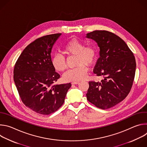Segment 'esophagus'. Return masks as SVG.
I'll return each instance as SVG.
<instances>
[{
	"label": "esophagus",
	"mask_w": 147,
	"mask_h": 147,
	"mask_svg": "<svg viewBox=\"0 0 147 147\" xmlns=\"http://www.w3.org/2000/svg\"><path fill=\"white\" fill-rule=\"evenodd\" d=\"M79 81H74V82H72V84H79Z\"/></svg>",
	"instance_id": "34e87169"
}]
</instances>
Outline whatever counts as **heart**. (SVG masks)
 Masks as SVG:
<instances>
[{
	"label": "heart",
	"mask_w": 147,
	"mask_h": 147,
	"mask_svg": "<svg viewBox=\"0 0 147 147\" xmlns=\"http://www.w3.org/2000/svg\"><path fill=\"white\" fill-rule=\"evenodd\" d=\"M63 49L66 54L77 56L76 65L77 66L74 69L68 70L63 76V80L67 82H74L84 79L88 71L87 65H92L96 58V48L92 45L85 46L82 42L73 38L67 42ZM52 64L57 71H63L66 69L65 58L60 54L54 55Z\"/></svg>",
	"instance_id": "heart-1"
}]
</instances>
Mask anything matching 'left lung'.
<instances>
[{
  "label": "left lung",
  "instance_id": "8db88e82",
  "mask_svg": "<svg viewBox=\"0 0 147 147\" xmlns=\"http://www.w3.org/2000/svg\"><path fill=\"white\" fill-rule=\"evenodd\" d=\"M99 48V57L94 73L103 78L90 81L88 101L102 109L111 108L127 96L134 79L136 62L125 42L115 34L96 30L86 34Z\"/></svg>",
  "mask_w": 147,
  "mask_h": 147
}]
</instances>
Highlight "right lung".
<instances>
[{"label":"right lung","instance_id":"1","mask_svg":"<svg viewBox=\"0 0 147 147\" xmlns=\"http://www.w3.org/2000/svg\"><path fill=\"white\" fill-rule=\"evenodd\" d=\"M61 34L45 35L29 44L21 53L14 69V81L26 107L48 115L65 102L70 83L54 85L60 77L52 64V48Z\"/></svg>","mask_w":147,"mask_h":147}]
</instances>
